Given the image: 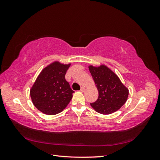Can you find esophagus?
Instances as JSON below:
<instances>
[{
	"label": "esophagus",
	"mask_w": 160,
	"mask_h": 160,
	"mask_svg": "<svg viewBox=\"0 0 160 160\" xmlns=\"http://www.w3.org/2000/svg\"><path fill=\"white\" fill-rule=\"evenodd\" d=\"M85 90V88H84V87H81V89H80V91H81V92H84Z\"/></svg>",
	"instance_id": "esophagus-1"
}]
</instances>
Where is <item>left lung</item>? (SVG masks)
<instances>
[{"mask_svg": "<svg viewBox=\"0 0 160 160\" xmlns=\"http://www.w3.org/2000/svg\"><path fill=\"white\" fill-rule=\"evenodd\" d=\"M89 69L99 91L98 99L91 103V107L104 115L115 112L126 102L128 89L108 67L90 65Z\"/></svg>", "mask_w": 160, "mask_h": 160, "instance_id": "left-lung-1", "label": "left lung"}]
</instances>
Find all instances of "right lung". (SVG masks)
<instances>
[{
    "label": "right lung",
    "mask_w": 160,
    "mask_h": 160,
    "mask_svg": "<svg viewBox=\"0 0 160 160\" xmlns=\"http://www.w3.org/2000/svg\"><path fill=\"white\" fill-rule=\"evenodd\" d=\"M71 64L55 61L43 69L30 91L33 105L47 115L61 113L70 102L72 91L65 79Z\"/></svg>",
    "instance_id": "obj_1"
}]
</instances>
